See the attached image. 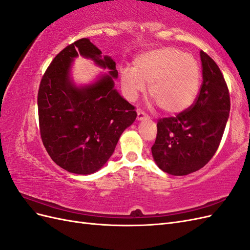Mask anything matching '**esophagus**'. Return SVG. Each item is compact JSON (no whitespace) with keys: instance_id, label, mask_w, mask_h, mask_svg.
<instances>
[{"instance_id":"1","label":"esophagus","mask_w":250,"mask_h":250,"mask_svg":"<svg viewBox=\"0 0 250 250\" xmlns=\"http://www.w3.org/2000/svg\"><path fill=\"white\" fill-rule=\"evenodd\" d=\"M137 119H138L139 121L144 120V119H149V116L147 115V113H146L145 111L139 110V111H138V117H137Z\"/></svg>"}]
</instances>
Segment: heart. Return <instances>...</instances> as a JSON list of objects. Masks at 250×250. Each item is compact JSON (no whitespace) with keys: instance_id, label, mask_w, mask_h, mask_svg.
<instances>
[{"instance_id":"b5f03b06","label":"heart","mask_w":250,"mask_h":250,"mask_svg":"<svg viewBox=\"0 0 250 250\" xmlns=\"http://www.w3.org/2000/svg\"><path fill=\"white\" fill-rule=\"evenodd\" d=\"M121 83L128 99L134 100L149 83V95L170 113L188 108L198 96L201 70L197 60L174 47H163L143 53L125 69Z\"/></svg>"}]
</instances>
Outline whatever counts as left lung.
I'll use <instances>...</instances> for the list:
<instances>
[{"label":"left lung","mask_w":250,"mask_h":250,"mask_svg":"<svg viewBox=\"0 0 250 250\" xmlns=\"http://www.w3.org/2000/svg\"><path fill=\"white\" fill-rule=\"evenodd\" d=\"M202 84L190 107L160 119L151 147L156 165L171 175H187L204 167L220 145L230 110L228 84L217 63L200 51Z\"/></svg>","instance_id":"1"}]
</instances>
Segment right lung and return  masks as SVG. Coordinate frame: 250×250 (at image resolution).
<instances>
[{
    "mask_svg": "<svg viewBox=\"0 0 250 250\" xmlns=\"http://www.w3.org/2000/svg\"><path fill=\"white\" fill-rule=\"evenodd\" d=\"M78 54L108 68L109 75L92 86L75 87L68 71ZM101 54L88 39L66 46L44 72L37 94L44 148L59 167L82 175L103 167L121 134L137 118L135 107L113 88V78L118 77L116 62Z\"/></svg>",
    "mask_w": 250,
    "mask_h": 250,
    "instance_id": "obj_1",
    "label": "right lung"
}]
</instances>
